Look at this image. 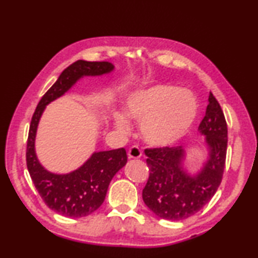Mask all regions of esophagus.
Instances as JSON below:
<instances>
[{
  "label": "esophagus",
  "instance_id": "obj_1",
  "mask_svg": "<svg viewBox=\"0 0 258 258\" xmlns=\"http://www.w3.org/2000/svg\"><path fill=\"white\" fill-rule=\"evenodd\" d=\"M127 155H128L130 159H138V158H140V157H141L142 151L138 146H132L128 149Z\"/></svg>",
  "mask_w": 258,
  "mask_h": 258
}]
</instances>
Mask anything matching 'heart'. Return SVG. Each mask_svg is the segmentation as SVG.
Here are the masks:
<instances>
[{
  "instance_id": "heart-1",
  "label": "heart",
  "mask_w": 258,
  "mask_h": 258,
  "mask_svg": "<svg viewBox=\"0 0 258 258\" xmlns=\"http://www.w3.org/2000/svg\"><path fill=\"white\" fill-rule=\"evenodd\" d=\"M125 111L141 124L142 138L147 143L166 147L177 142L191 128L198 115V102L190 91L158 84L131 93ZM126 115L121 111L113 113L117 128L124 133L130 130Z\"/></svg>"
}]
</instances>
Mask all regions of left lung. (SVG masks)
<instances>
[{
  "label": "left lung",
  "mask_w": 258,
  "mask_h": 258,
  "mask_svg": "<svg viewBox=\"0 0 258 258\" xmlns=\"http://www.w3.org/2000/svg\"><path fill=\"white\" fill-rule=\"evenodd\" d=\"M206 115L199 125L208 148V159L203 168L190 175L183 160L182 146L146 149L149 178L142 191L143 202L157 216L164 220L181 221L198 213L215 195L223 177L228 126L223 110L209 93Z\"/></svg>",
  "instance_id": "1"
}]
</instances>
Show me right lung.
I'll list each match as a JSON object with an SVG mask.
<instances>
[{
    "instance_id": "obj_1",
    "label": "right lung",
    "mask_w": 258,
    "mask_h": 258,
    "mask_svg": "<svg viewBox=\"0 0 258 258\" xmlns=\"http://www.w3.org/2000/svg\"><path fill=\"white\" fill-rule=\"evenodd\" d=\"M112 71L113 64L108 61L77 60L61 73L43 95L32 117L26 151L29 175L46 206L62 216L84 217L97 211L106 198L112 177L127 163V155L124 148L94 152L75 171L51 173L40 164L35 152L38 121L47 104L63 95L82 77L100 76Z\"/></svg>"
}]
</instances>
